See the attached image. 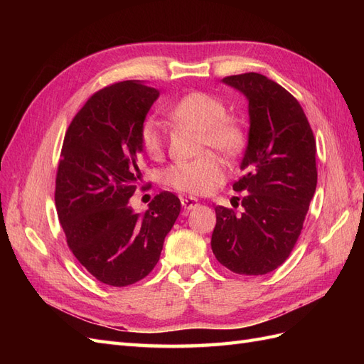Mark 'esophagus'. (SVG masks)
Segmentation results:
<instances>
[{"label": "esophagus", "instance_id": "obj_1", "mask_svg": "<svg viewBox=\"0 0 364 364\" xmlns=\"http://www.w3.org/2000/svg\"><path fill=\"white\" fill-rule=\"evenodd\" d=\"M181 203H182L185 211H190V209H194L197 205H199L196 199H193V197H182Z\"/></svg>", "mask_w": 364, "mask_h": 364}]
</instances>
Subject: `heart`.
<instances>
[{
	"label": "heart",
	"mask_w": 364,
	"mask_h": 364,
	"mask_svg": "<svg viewBox=\"0 0 364 364\" xmlns=\"http://www.w3.org/2000/svg\"><path fill=\"white\" fill-rule=\"evenodd\" d=\"M170 119L200 130L199 150L215 149L223 155H237L245 146V129L235 118L226 117V105L206 92H190L164 109ZM141 146L151 159L164 155L165 135L159 121L147 119L139 132ZM225 165L214 151L191 161L176 162L165 170L164 181L182 194L202 196L223 179Z\"/></svg>",
	"instance_id": "obj_1"
}]
</instances>
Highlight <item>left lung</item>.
Here are the masks:
<instances>
[{
    "label": "left lung",
    "instance_id": "1",
    "mask_svg": "<svg viewBox=\"0 0 364 364\" xmlns=\"http://www.w3.org/2000/svg\"><path fill=\"white\" fill-rule=\"evenodd\" d=\"M223 82L249 100V144L232 188L246 193L245 211L215 206L211 247L217 261L238 274L258 277L290 257L316 193V138L299 102L258 73Z\"/></svg>",
    "mask_w": 364,
    "mask_h": 364
}]
</instances>
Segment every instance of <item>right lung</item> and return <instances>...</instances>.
Masks as SVG:
<instances>
[{"mask_svg": "<svg viewBox=\"0 0 364 364\" xmlns=\"http://www.w3.org/2000/svg\"><path fill=\"white\" fill-rule=\"evenodd\" d=\"M159 91L135 80L92 94L63 138L54 200L73 255L112 287L146 278L156 266L181 200L153 197L144 214L129 205L141 181L139 132Z\"/></svg>", "mask_w": 364, "mask_h": 364, "instance_id": "right-lung-1", "label": "right lung"}]
</instances>
